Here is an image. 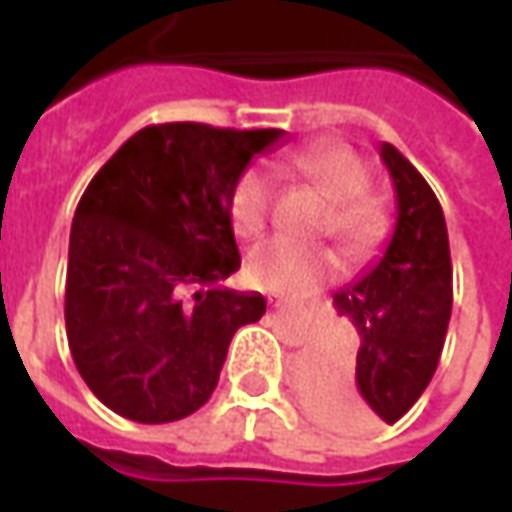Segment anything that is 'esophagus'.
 Here are the masks:
<instances>
[{
    "label": "esophagus",
    "mask_w": 512,
    "mask_h": 512,
    "mask_svg": "<svg viewBox=\"0 0 512 512\" xmlns=\"http://www.w3.org/2000/svg\"><path fill=\"white\" fill-rule=\"evenodd\" d=\"M271 307L274 310H296V304H290V301H271Z\"/></svg>",
    "instance_id": "obj_1"
}]
</instances>
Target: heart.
Returning <instances> with one entry per match:
<instances>
[{
    "label": "heart",
    "mask_w": 512,
    "mask_h": 512,
    "mask_svg": "<svg viewBox=\"0 0 512 512\" xmlns=\"http://www.w3.org/2000/svg\"><path fill=\"white\" fill-rule=\"evenodd\" d=\"M288 167L312 180L332 200L326 230L340 241L348 257H365L384 235V211L367 194V167L354 150L340 142H315L288 156ZM274 178L252 167L238 175L230 189V224L235 235L255 238L266 230L274 208ZM340 271V257L329 246H307L290 238H268L246 257V274L257 288L282 296L310 293Z\"/></svg>",
    "instance_id": "b5f03b06"
}]
</instances>
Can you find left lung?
<instances>
[{"mask_svg": "<svg viewBox=\"0 0 512 512\" xmlns=\"http://www.w3.org/2000/svg\"><path fill=\"white\" fill-rule=\"evenodd\" d=\"M395 186V230L376 266L334 293V307L359 332L356 367L312 356L299 392L310 414L345 430L397 422L439 365L452 312L447 224L428 180L397 147L381 145Z\"/></svg>", "mask_w": 512, "mask_h": 512, "instance_id": "8db88e82", "label": "left lung"}]
</instances>
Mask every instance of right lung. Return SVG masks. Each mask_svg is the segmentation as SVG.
<instances>
[{
  "mask_svg": "<svg viewBox=\"0 0 512 512\" xmlns=\"http://www.w3.org/2000/svg\"><path fill=\"white\" fill-rule=\"evenodd\" d=\"M282 136L147 126L90 180L71 227L65 329L84 384L120 417L161 425L194 414L233 334L263 318L260 293L219 288L241 268L227 202Z\"/></svg>",
  "mask_w": 512,
  "mask_h": 512,
  "instance_id": "add662e5",
  "label": "right lung"
}]
</instances>
